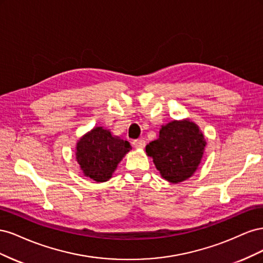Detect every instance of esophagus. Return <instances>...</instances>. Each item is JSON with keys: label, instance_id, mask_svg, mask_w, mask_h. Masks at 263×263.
Listing matches in <instances>:
<instances>
[{"label": "esophagus", "instance_id": "1", "mask_svg": "<svg viewBox=\"0 0 263 263\" xmlns=\"http://www.w3.org/2000/svg\"><path fill=\"white\" fill-rule=\"evenodd\" d=\"M133 145H134L135 148H144L145 145H146V142H145L144 139H135L133 141Z\"/></svg>", "mask_w": 263, "mask_h": 263}]
</instances>
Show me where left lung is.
Segmentation results:
<instances>
[{
  "label": "left lung",
  "instance_id": "left-lung-1",
  "mask_svg": "<svg viewBox=\"0 0 263 263\" xmlns=\"http://www.w3.org/2000/svg\"><path fill=\"white\" fill-rule=\"evenodd\" d=\"M206 141L197 125L190 121H173L149 142L146 153L154 159L163 179L179 183L189 179L201 162Z\"/></svg>",
  "mask_w": 263,
  "mask_h": 263
}]
</instances>
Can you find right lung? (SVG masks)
<instances>
[{
	"instance_id": "1",
	"label": "right lung",
	"mask_w": 263,
	"mask_h": 263,
	"mask_svg": "<svg viewBox=\"0 0 263 263\" xmlns=\"http://www.w3.org/2000/svg\"><path fill=\"white\" fill-rule=\"evenodd\" d=\"M129 149L128 141L112 136L103 127H95L79 140L76 156L84 176L105 182Z\"/></svg>"
}]
</instances>
